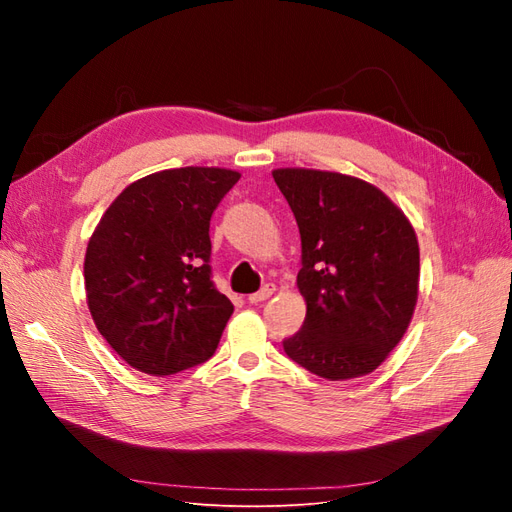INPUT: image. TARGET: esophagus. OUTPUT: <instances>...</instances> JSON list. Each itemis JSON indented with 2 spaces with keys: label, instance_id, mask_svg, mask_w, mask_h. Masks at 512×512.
<instances>
[{
  "label": "esophagus",
  "instance_id": "obj_1",
  "mask_svg": "<svg viewBox=\"0 0 512 512\" xmlns=\"http://www.w3.org/2000/svg\"><path fill=\"white\" fill-rule=\"evenodd\" d=\"M273 292H275V286H273V284H265V286H262L258 292H254V294H250V297H247V303L256 305V303L267 301Z\"/></svg>",
  "mask_w": 512,
  "mask_h": 512
}]
</instances>
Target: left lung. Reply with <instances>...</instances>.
I'll return each instance as SVG.
<instances>
[{
  "label": "left lung",
  "mask_w": 512,
  "mask_h": 512,
  "mask_svg": "<svg viewBox=\"0 0 512 512\" xmlns=\"http://www.w3.org/2000/svg\"><path fill=\"white\" fill-rule=\"evenodd\" d=\"M301 235L307 314L284 339L294 363L327 380L374 371L404 337L418 297L414 228L378 188L342 173L273 170Z\"/></svg>",
  "instance_id": "left-lung-1"
}]
</instances>
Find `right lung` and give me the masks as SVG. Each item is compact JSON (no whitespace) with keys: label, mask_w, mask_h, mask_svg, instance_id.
<instances>
[{"label":"right lung","mask_w":512,"mask_h":512,"mask_svg":"<svg viewBox=\"0 0 512 512\" xmlns=\"http://www.w3.org/2000/svg\"><path fill=\"white\" fill-rule=\"evenodd\" d=\"M185 166L130 183L85 254V290L100 335L123 361L170 376L209 361L235 307L213 284L211 215L239 181Z\"/></svg>","instance_id":"1"}]
</instances>
